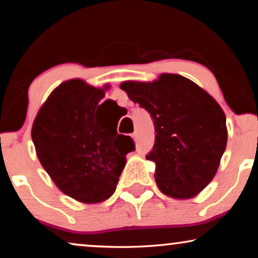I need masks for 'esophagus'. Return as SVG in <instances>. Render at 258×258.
Here are the masks:
<instances>
[{
  "label": "esophagus",
  "mask_w": 258,
  "mask_h": 258,
  "mask_svg": "<svg viewBox=\"0 0 258 258\" xmlns=\"http://www.w3.org/2000/svg\"><path fill=\"white\" fill-rule=\"evenodd\" d=\"M132 137H133V139H134V140H135V141H136V140H137V132H134V133L132 134Z\"/></svg>",
  "instance_id": "obj_1"
}]
</instances>
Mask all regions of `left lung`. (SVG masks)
<instances>
[{"label":"left lung","mask_w":258,"mask_h":258,"mask_svg":"<svg viewBox=\"0 0 258 258\" xmlns=\"http://www.w3.org/2000/svg\"><path fill=\"white\" fill-rule=\"evenodd\" d=\"M134 103L150 114L155 144L147 160L156 163L155 181L165 195L191 199L211 182L227 147L225 115L196 83L176 74L154 82L121 84Z\"/></svg>","instance_id":"obj_1"}]
</instances>
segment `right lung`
I'll return each instance as SVG.
<instances>
[{
	"label": "right lung",
	"instance_id": "obj_1",
	"mask_svg": "<svg viewBox=\"0 0 258 258\" xmlns=\"http://www.w3.org/2000/svg\"><path fill=\"white\" fill-rule=\"evenodd\" d=\"M105 89L77 79L63 82L31 129L42 167L62 192L83 203L102 202L115 192L125 155L135 150L132 137L117 134V124L97 114Z\"/></svg>",
	"mask_w": 258,
	"mask_h": 258
}]
</instances>
